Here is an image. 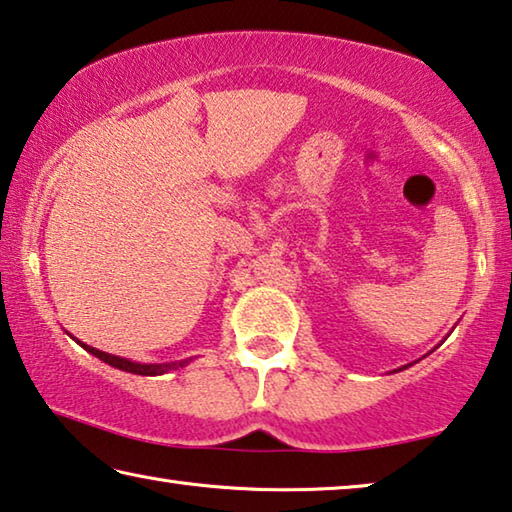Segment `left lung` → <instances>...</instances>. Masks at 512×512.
Instances as JSON below:
<instances>
[{
  "label": "left lung",
  "instance_id": "1",
  "mask_svg": "<svg viewBox=\"0 0 512 512\" xmlns=\"http://www.w3.org/2000/svg\"><path fill=\"white\" fill-rule=\"evenodd\" d=\"M407 366H412V364H407ZM407 366H403V368H407ZM403 368H398V371H403Z\"/></svg>",
  "mask_w": 512,
  "mask_h": 512
}]
</instances>
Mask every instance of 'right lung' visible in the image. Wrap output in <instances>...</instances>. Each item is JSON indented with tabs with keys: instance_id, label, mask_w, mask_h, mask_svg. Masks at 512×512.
<instances>
[{
	"instance_id": "add662e5",
	"label": "right lung",
	"mask_w": 512,
	"mask_h": 512,
	"mask_svg": "<svg viewBox=\"0 0 512 512\" xmlns=\"http://www.w3.org/2000/svg\"><path fill=\"white\" fill-rule=\"evenodd\" d=\"M70 338H75V336H70ZM77 343H80L86 352H91L93 357L105 361V364L119 368V371H125V373H135V375H164L169 371H176V368H183L192 361V359H183V361H169V364H141V361L116 357V355H109V352H102L98 348H91V345H86L82 341H77Z\"/></svg>"
}]
</instances>
